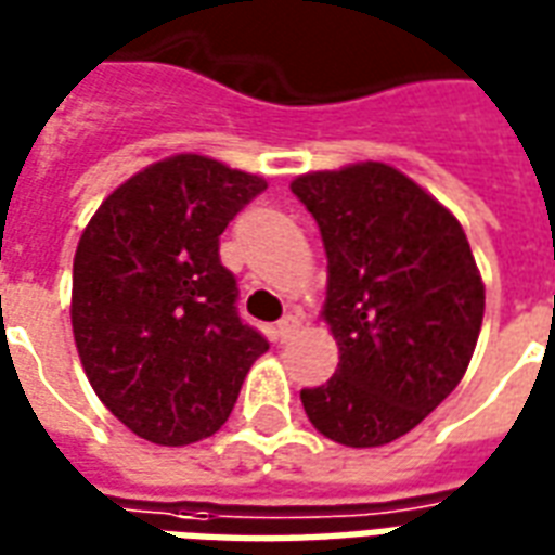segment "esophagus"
<instances>
[{
  "mask_svg": "<svg viewBox=\"0 0 555 555\" xmlns=\"http://www.w3.org/2000/svg\"><path fill=\"white\" fill-rule=\"evenodd\" d=\"M300 333V318L297 314H285L282 321L276 324V341L279 345H285V341H291V338Z\"/></svg>",
  "mask_w": 555,
  "mask_h": 555,
  "instance_id": "esophagus-1",
  "label": "esophagus"
}]
</instances>
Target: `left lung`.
Instances as JSON below:
<instances>
[{
    "label": "left lung",
    "instance_id": "1",
    "mask_svg": "<svg viewBox=\"0 0 555 555\" xmlns=\"http://www.w3.org/2000/svg\"><path fill=\"white\" fill-rule=\"evenodd\" d=\"M291 193L326 253L321 318L338 345L326 384L302 389L314 428L350 449L404 437L461 384L485 318V282L461 222L377 159L306 171Z\"/></svg>",
    "mask_w": 555,
    "mask_h": 555
}]
</instances>
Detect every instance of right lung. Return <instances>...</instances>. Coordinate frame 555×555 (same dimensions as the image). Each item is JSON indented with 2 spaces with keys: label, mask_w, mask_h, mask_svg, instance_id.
Listing matches in <instances>:
<instances>
[{
  "label": "right lung",
  "mask_w": 555,
  "mask_h": 555,
  "mask_svg": "<svg viewBox=\"0 0 555 555\" xmlns=\"http://www.w3.org/2000/svg\"><path fill=\"white\" fill-rule=\"evenodd\" d=\"M261 190V175L175 154L106 195L79 237V362L106 410L142 440L190 446L217 434L270 348L237 318V285L219 264V234Z\"/></svg>",
  "instance_id": "right-lung-1"
}]
</instances>
